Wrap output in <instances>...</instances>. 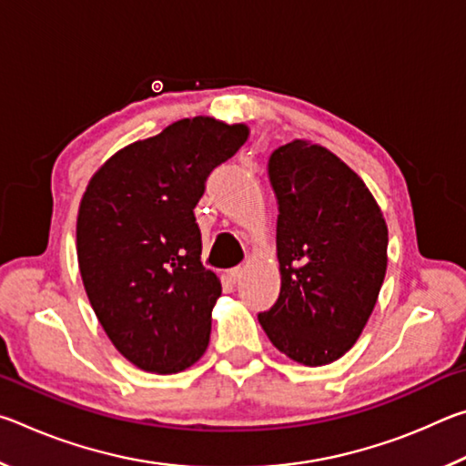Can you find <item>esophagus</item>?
Returning a JSON list of instances; mask_svg holds the SVG:
<instances>
[{
    "instance_id": "esophagus-1",
    "label": "esophagus",
    "mask_w": 466,
    "mask_h": 466,
    "mask_svg": "<svg viewBox=\"0 0 466 466\" xmlns=\"http://www.w3.org/2000/svg\"><path fill=\"white\" fill-rule=\"evenodd\" d=\"M242 275H244V267H232V269H228V278H230V281H240L242 279Z\"/></svg>"
}]
</instances>
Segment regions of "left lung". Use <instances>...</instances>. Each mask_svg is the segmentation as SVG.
Instances as JSON below:
<instances>
[{
  "label": "left lung",
  "mask_w": 466,
  "mask_h": 466,
  "mask_svg": "<svg viewBox=\"0 0 466 466\" xmlns=\"http://www.w3.org/2000/svg\"><path fill=\"white\" fill-rule=\"evenodd\" d=\"M269 180L281 289L258 322L289 360L327 366L351 350L374 310L389 228L364 180L319 144L294 139L275 149Z\"/></svg>",
  "instance_id": "8db88e82"
}]
</instances>
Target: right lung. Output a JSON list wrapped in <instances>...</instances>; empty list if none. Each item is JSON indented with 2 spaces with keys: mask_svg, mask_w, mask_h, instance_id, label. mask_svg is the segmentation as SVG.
I'll list each match as a JSON object with an SVG mask.
<instances>
[{
  "mask_svg": "<svg viewBox=\"0 0 466 466\" xmlns=\"http://www.w3.org/2000/svg\"><path fill=\"white\" fill-rule=\"evenodd\" d=\"M247 139L244 123L180 119L110 156L86 187L76 226L86 294L139 370L177 374L208 350L222 283L201 263L193 209Z\"/></svg>",
  "mask_w": 466,
  "mask_h": 466,
  "instance_id": "right-lung-1",
  "label": "right lung"
}]
</instances>
